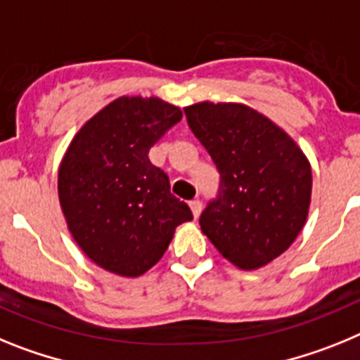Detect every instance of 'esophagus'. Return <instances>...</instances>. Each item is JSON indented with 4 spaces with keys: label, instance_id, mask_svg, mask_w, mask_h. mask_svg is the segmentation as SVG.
Wrapping results in <instances>:
<instances>
[{
    "label": "esophagus",
    "instance_id": "1",
    "mask_svg": "<svg viewBox=\"0 0 360 360\" xmlns=\"http://www.w3.org/2000/svg\"><path fill=\"white\" fill-rule=\"evenodd\" d=\"M190 208H192L193 217H199V214H201V208H202V202L199 201V199H193V201H190Z\"/></svg>",
    "mask_w": 360,
    "mask_h": 360
}]
</instances>
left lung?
Returning <instances> with one entry per match:
<instances>
[{
  "label": "left lung",
  "instance_id": "1",
  "mask_svg": "<svg viewBox=\"0 0 360 360\" xmlns=\"http://www.w3.org/2000/svg\"><path fill=\"white\" fill-rule=\"evenodd\" d=\"M192 132L221 174L219 198L199 224L224 259L259 270L290 248L311 201V167L299 145L243 103L184 108Z\"/></svg>",
  "mask_w": 360,
  "mask_h": 360
}]
</instances>
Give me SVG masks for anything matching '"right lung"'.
<instances>
[{
	"label": "right lung",
	"instance_id": "right-lung-1",
	"mask_svg": "<svg viewBox=\"0 0 360 360\" xmlns=\"http://www.w3.org/2000/svg\"><path fill=\"white\" fill-rule=\"evenodd\" d=\"M181 117L179 106L159 98L121 96L68 145L58 172L59 205L77 246L103 270L139 277L158 264L176 228L193 219L148 159L150 146Z\"/></svg>",
	"mask_w": 360,
	"mask_h": 360
}]
</instances>
